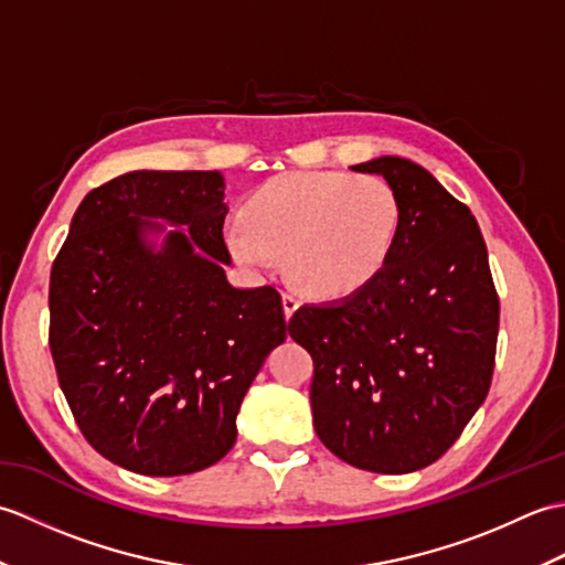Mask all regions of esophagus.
Segmentation results:
<instances>
[{
    "mask_svg": "<svg viewBox=\"0 0 565 565\" xmlns=\"http://www.w3.org/2000/svg\"><path fill=\"white\" fill-rule=\"evenodd\" d=\"M298 306H301V298H298L291 291H284V313H286V318H291L298 310Z\"/></svg>",
    "mask_w": 565,
    "mask_h": 565,
    "instance_id": "obj_1",
    "label": "esophagus"
}]
</instances>
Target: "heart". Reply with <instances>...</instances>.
Returning <instances> with one entry per match:
<instances>
[{"label": "heart", "instance_id": "obj_1", "mask_svg": "<svg viewBox=\"0 0 565 565\" xmlns=\"http://www.w3.org/2000/svg\"><path fill=\"white\" fill-rule=\"evenodd\" d=\"M401 203L379 174L286 172L247 196L225 231L233 257L267 269L284 257L298 286L344 298L374 281L398 235Z\"/></svg>", "mask_w": 565, "mask_h": 565}]
</instances>
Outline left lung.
<instances>
[{
	"label": "left lung",
	"instance_id": "1",
	"mask_svg": "<svg viewBox=\"0 0 565 565\" xmlns=\"http://www.w3.org/2000/svg\"><path fill=\"white\" fill-rule=\"evenodd\" d=\"M401 203L388 262L364 289L301 306L289 334L313 356L320 441L374 473L425 468L483 405L495 366L500 301L476 218L425 167L383 154Z\"/></svg>",
	"mask_w": 565,
	"mask_h": 565
}]
</instances>
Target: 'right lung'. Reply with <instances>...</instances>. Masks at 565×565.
Masks as SVG:
<instances>
[{"label": "right lung", "instance_id": "add662e5", "mask_svg": "<svg viewBox=\"0 0 565 565\" xmlns=\"http://www.w3.org/2000/svg\"><path fill=\"white\" fill-rule=\"evenodd\" d=\"M223 196L221 172L121 174L84 196L53 262L60 388L92 447L134 473L221 461L286 340L279 291L227 281Z\"/></svg>", "mask_w": 565, "mask_h": 565}]
</instances>
